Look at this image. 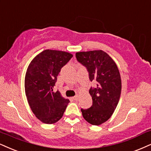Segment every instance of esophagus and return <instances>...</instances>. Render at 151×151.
Segmentation results:
<instances>
[{
  "instance_id": "34e87169",
  "label": "esophagus",
  "mask_w": 151,
  "mask_h": 151,
  "mask_svg": "<svg viewBox=\"0 0 151 151\" xmlns=\"http://www.w3.org/2000/svg\"><path fill=\"white\" fill-rule=\"evenodd\" d=\"M73 99L74 101H78V96L76 95L75 96H73Z\"/></svg>"
}]
</instances>
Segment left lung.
<instances>
[{"instance_id": "obj_1", "label": "left lung", "mask_w": 151, "mask_h": 151, "mask_svg": "<svg viewBox=\"0 0 151 151\" xmlns=\"http://www.w3.org/2000/svg\"><path fill=\"white\" fill-rule=\"evenodd\" d=\"M76 59L87 68L91 81L97 82L95 88L89 93L92 106L81 109L83 118L93 125H100L113 115L120 97L122 83L116 64L103 50L78 52Z\"/></svg>"}]
</instances>
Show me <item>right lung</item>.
Listing matches in <instances>:
<instances>
[{"mask_svg":"<svg viewBox=\"0 0 151 151\" xmlns=\"http://www.w3.org/2000/svg\"><path fill=\"white\" fill-rule=\"evenodd\" d=\"M64 51L45 50L36 55L28 66L24 87L28 103L38 120L53 124L62 118L70 101L58 90L53 92L61 68L72 58Z\"/></svg>","mask_w":151,"mask_h":151,"instance_id":"obj_1","label":"right lung"}]
</instances>
